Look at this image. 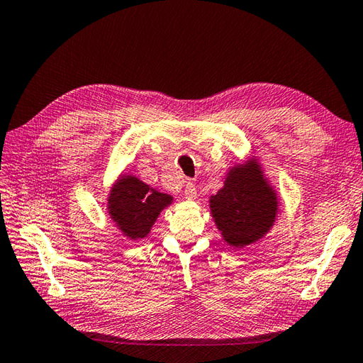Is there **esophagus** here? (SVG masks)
Listing matches in <instances>:
<instances>
[{
	"instance_id": "34e87169",
	"label": "esophagus",
	"mask_w": 363,
	"mask_h": 363,
	"mask_svg": "<svg viewBox=\"0 0 363 363\" xmlns=\"http://www.w3.org/2000/svg\"><path fill=\"white\" fill-rule=\"evenodd\" d=\"M196 187H195V184L193 182H187L185 184V189H184V196L187 198V199H195L196 198Z\"/></svg>"
}]
</instances>
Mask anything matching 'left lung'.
<instances>
[{
    "mask_svg": "<svg viewBox=\"0 0 363 363\" xmlns=\"http://www.w3.org/2000/svg\"><path fill=\"white\" fill-rule=\"evenodd\" d=\"M210 210L225 242L244 247L263 238L278 213L275 191L255 159L233 167L224 187L210 198Z\"/></svg>",
    "mask_w": 363,
    "mask_h": 363,
    "instance_id": "obj_1",
    "label": "left lung"
}]
</instances>
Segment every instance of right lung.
<instances>
[{"label":"right lung","mask_w":363,"mask_h":363,"mask_svg":"<svg viewBox=\"0 0 363 363\" xmlns=\"http://www.w3.org/2000/svg\"><path fill=\"white\" fill-rule=\"evenodd\" d=\"M172 196L151 189L134 176H123L108 198V210L117 227L131 240L147 237Z\"/></svg>","instance_id":"add662e5"}]
</instances>
